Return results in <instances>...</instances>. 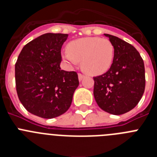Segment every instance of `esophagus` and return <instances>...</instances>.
I'll return each instance as SVG.
<instances>
[{"instance_id": "obj_1", "label": "esophagus", "mask_w": 157, "mask_h": 157, "mask_svg": "<svg viewBox=\"0 0 157 157\" xmlns=\"http://www.w3.org/2000/svg\"><path fill=\"white\" fill-rule=\"evenodd\" d=\"M78 75V80H79V81H82V80L84 78H85V75H84L80 74V73Z\"/></svg>"}]
</instances>
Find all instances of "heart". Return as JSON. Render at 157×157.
<instances>
[{"label": "heart", "instance_id": "obj_1", "mask_svg": "<svg viewBox=\"0 0 157 157\" xmlns=\"http://www.w3.org/2000/svg\"><path fill=\"white\" fill-rule=\"evenodd\" d=\"M67 49L62 53L63 60L71 67L82 62V70L90 75L108 71L114 59V46L105 38L82 37L71 41Z\"/></svg>", "mask_w": 157, "mask_h": 157}]
</instances>
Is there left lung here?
<instances>
[{
  "label": "left lung",
  "instance_id": "left-lung-1",
  "mask_svg": "<svg viewBox=\"0 0 157 157\" xmlns=\"http://www.w3.org/2000/svg\"><path fill=\"white\" fill-rule=\"evenodd\" d=\"M105 36L114 46V59L106 73L94 78V98L105 112L122 115L132 110L143 95L145 66L133 45L116 36Z\"/></svg>",
  "mask_w": 157,
  "mask_h": 157
}]
</instances>
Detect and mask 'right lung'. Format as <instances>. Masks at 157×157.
Here are the masks:
<instances>
[{
	"label": "right lung",
	"instance_id": "add662e5",
	"mask_svg": "<svg viewBox=\"0 0 157 157\" xmlns=\"http://www.w3.org/2000/svg\"><path fill=\"white\" fill-rule=\"evenodd\" d=\"M68 34L47 33L32 40L15 66L18 97L30 112L45 119L68 110L79 82L75 71L61 70L62 45Z\"/></svg>",
	"mask_w": 157,
	"mask_h": 157
}]
</instances>
